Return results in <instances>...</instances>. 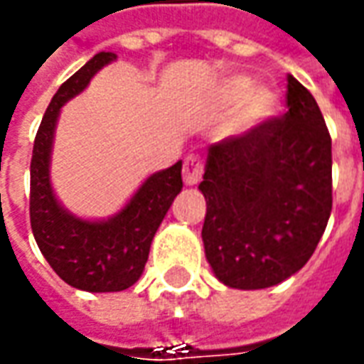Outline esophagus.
Here are the masks:
<instances>
[{
    "instance_id": "obj_1",
    "label": "esophagus",
    "mask_w": 364,
    "mask_h": 364,
    "mask_svg": "<svg viewBox=\"0 0 364 364\" xmlns=\"http://www.w3.org/2000/svg\"><path fill=\"white\" fill-rule=\"evenodd\" d=\"M204 174V162L198 154H190L184 160V170H182V176H184V182L186 186H194L200 182V178Z\"/></svg>"
}]
</instances>
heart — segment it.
I'll return each mask as SVG.
<instances>
[{
  "mask_svg": "<svg viewBox=\"0 0 364 364\" xmlns=\"http://www.w3.org/2000/svg\"><path fill=\"white\" fill-rule=\"evenodd\" d=\"M224 99L228 102H242L240 120L245 127H257L272 119L277 110V99L267 89H252L247 77H232L224 82Z\"/></svg>",
  "mask_w": 364,
  "mask_h": 364,
  "instance_id": "b5f03b06",
  "label": "heart"
}]
</instances>
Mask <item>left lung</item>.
I'll return each mask as SVG.
<instances>
[{
    "label": "left lung",
    "mask_w": 364,
    "mask_h": 364,
    "mask_svg": "<svg viewBox=\"0 0 364 364\" xmlns=\"http://www.w3.org/2000/svg\"><path fill=\"white\" fill-rule=\"evenodd\" d=\"M287 112L208 149L202 240L215 277L265 289L315 252L333 208L331 136L319 105L287 75Z\"/></svg>",
    "instance_id": "8db88e82"
}]
</instances>
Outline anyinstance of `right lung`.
<instances>
[{
	"label": "right lung",
	"instance_id": "right-lung-1",
	"mask_svg": "<svg viewBox=\"0 0 364 364\" xmlns=\"http://www.w3.org/2000/svg\"><path fill=\"white\" fill-rule=\"evenodd\" d=\"M114 59V53H97L63 82L45 110L31 156L29 215L35 242L63 282L91 293L122 291L139 282L158 225L182 190V162L178 160L146 178L129 204L109 220H81L53 194L49 164L61 107L85 91L97 71Z\"/></svg>",
	"mask_w": 364,
	"mask_h": 364
}]
</instances>
